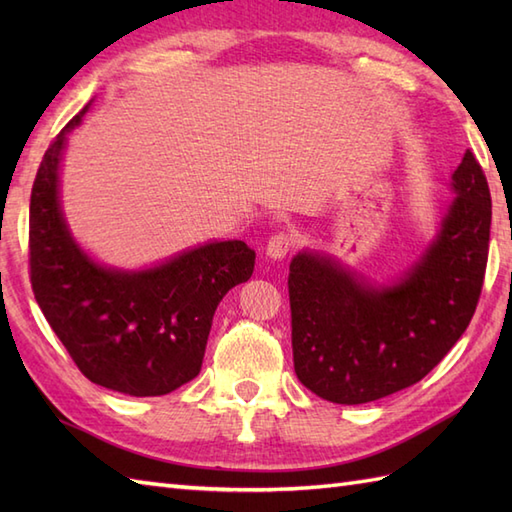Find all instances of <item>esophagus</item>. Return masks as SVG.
<instances>
[{
  "instance_id": "34e87169",
  "label": "esophagus",
  "mask_w": 512,
  "mask_h": 512,
  "mask_svg": "<svg viewBox=\"0 0 512 512\" xmlns=\"http://www.w3.org/2000/svg\"><path fill=\"white\" fill-rule=\"evenodd\" d=\"M292 244H295V242H292V235H288V233H275L273 237L268 239L266 255L270 259H284L290 253Z\"/></svg>"
}]
</instances>
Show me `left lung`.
<instances>
[{"mask_svg": "<svg viewBox=\"0 0 512 512\" xmlns=\"http://www.w3.org/2000/svg\"><path fill=\"white\" fill-rule=\"evenodd\" d=\"M451 189L433 242L391 284L376 286L312 250L292 257V358L319 398L363 405L396 394L427 376L469 328L491 237V191L471 151Z\"/></svg>", "mask_w": 512, "mask_h": 512, "instance_id": "obj_1", "label": "left lung"}]
</instances>
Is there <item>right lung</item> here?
Returning a JSON list of instances; mask_svg holds the SVG:
<instances>
[{"label": "right lung", "instance_id": "add662e5", "mask_svg": "<svg viewBox=\"0 0 512 512\" xmlns=\"http://www.w3.org/2000/svg\"><path fill=\"white\" fill-rule=\"evenodd\" d=\"M52 140L30 195V284L76 367L127 396H165L200 374L217 303L248 281L255 250L242 239L209 242L143 270L110 268L72 237L59 198L68 134Z\"/></svg>", "mask_w": 512, "mask_h": 512}]
</instances>
